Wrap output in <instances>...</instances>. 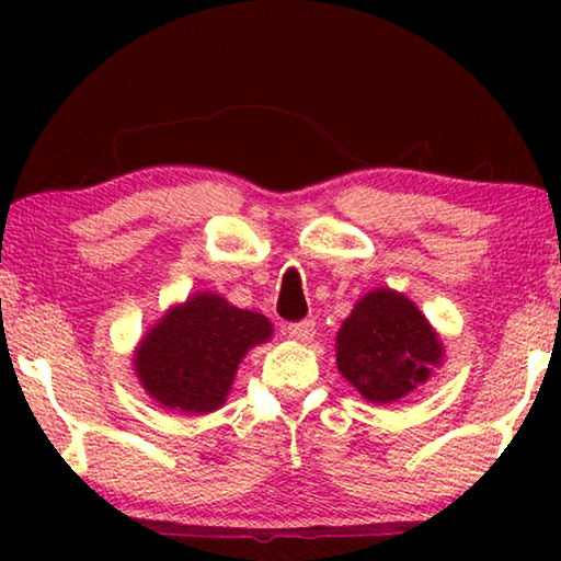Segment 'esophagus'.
<instances>
[{
  "mask_svg": "<svg viewBox=\"0 0 561 561\" xmlns=\"http://www.w3.org/2000/svg\"><path fill=\"white\" fill-rule=\"evenodd\" d=\"M286 334L290 340H298V342H311L313 340V319H301V321H294V324L286 327Z\"/></svg>",
  "mask_w": 561,
  "mask_h": 561,
  "instance_id": "34e87169",
  "label": "esophagus"
}]
</instances>
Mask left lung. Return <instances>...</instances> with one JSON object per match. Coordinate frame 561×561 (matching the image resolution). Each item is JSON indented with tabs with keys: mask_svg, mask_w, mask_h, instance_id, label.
I'll return each mask as SVG.
<instances>
[{
	"mask_svg": "<svg viewBox=\"0 0 561 561\" xmlns=\"http://www.w3.org/2000/svg\"><path fill=\"white\" fill-rule=\"evenodd\" d=\"M442 342L424 313L396 290H373L336 334V367L373 403H393L426 382Z\"/></svg>",
	"mask_w": 561,
	"mask_h": 561,
	"instance_id": "1",
	"label": "left lung"
}]
</instances>
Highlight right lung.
Instances as JSON below:
<instances>
[{
    "label": "right lung",
    "instance_id": "1",
    "mask_svg": "<svg viewBox=\"0 0 561 561\" xmlns=\"http://www.w3.org/2000/svg\"><path fill=\"white\" fill-rule=\"evenodd\" d=\"M263 313L198 294L152 329L137 350V378L160 405L209 413L225 403L244 352L271 336Z\"/></svg>",
    "mask_w": 561,
    "mask_h": 561
}]
</instances>
